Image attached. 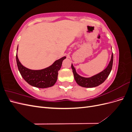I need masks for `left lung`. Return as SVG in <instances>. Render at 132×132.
Segmentation results:
<instances>
[{"instance_id": "left-lung-1", "label": "left lung", "mask_w": 132, "mask_h": 132, "mask_svg": "<svg viewBox=\"0 0 132 132\" xmlns=\"http://www.w3.org/2000/svg\"><path fill=\"white\" fill-rule=\"evenodd\" d=\"M113 60V55L112 53L109 64L104 70L101 71V73L93 76V77L87 78L82 77L78 74L76 72L74 67L71 64V69L73 70L74 79L76 82L79 85L84 87H94L101 84L102 83L105 81V80L109 77V74H110L112 68Z\"/></svg>"}]
</instances>
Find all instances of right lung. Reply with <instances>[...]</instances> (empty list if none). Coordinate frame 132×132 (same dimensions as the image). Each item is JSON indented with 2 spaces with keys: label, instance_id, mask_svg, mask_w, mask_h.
<instances>
[{
  "label": "right lung",
  "instance_id": "add662e5",
  "mask_svg": "<svg viewBox=\"0 0 132 132\" xmlns=\"http://www.w3.org/2000/svg\"><path fill=\"white\" fill-rule=\"evenodd\" d=\"M16 58L20 73L28 84L39 88H47L53 86L56 82L58 74V71L61 69L62 62L66 58V57H63L55 61L53 64L49 67L37 70H31L23 66L19 61L17 53Z\"/></svg>",
  "mask_w": 132,
  "mask_h": 132
}]
</instances>
